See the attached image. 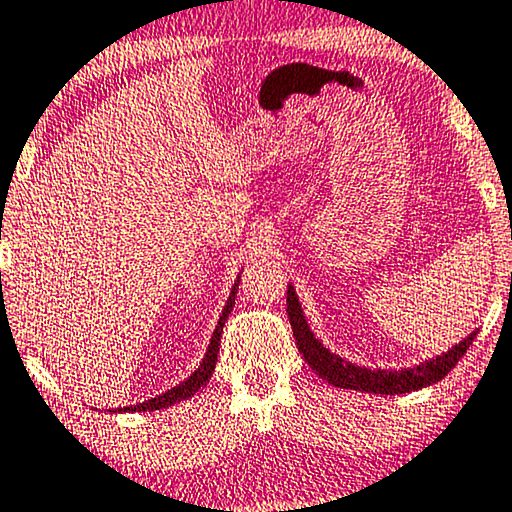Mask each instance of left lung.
I'll return each instance as SVG.
<instances>
[{"mask_svg": "<svg viewBox=\"0 0 512 512\" xmlns=\"http://www.w3.org/2000/svg\"><path fill=\"white\" fill-rule=\"evenodd\" d=\"M287 318H290L294 341L299 345V352L304 355L308 366L318 373L320 378H325L327 383L334 387H343V390H359V392H371V394H406L422 390L443 380L448 373L455 369V364L466 355L469 345L478 331H473L471 336H466L462 343H457L455 348L443 352L441 357L429 359L413 369H401V371H371L364 366H355L345 362L334 352H329L318 338L313 336V331L308 329L304 313H301L299 299L294 294V287L287 285Z\"/></svg>", "mask_w": 512, "mask_h": 512, "instance_id": "1", "label": "left lung"}]
</instances>
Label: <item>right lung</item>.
I'll use <instances>...</instances> for the list:
<instances>
[{"label":"right lung","instance_id":"add662e5","mask_svg":"<svg viewBox=\"0 0 512 512\" xmlns=\"http://www.w3.org/2000/svg\"><path fill=\"white\" fill-rule=\"evenodd\" d=\"M236 292H239V280H236V283H234V290H232V294H229V299H227V306H225V311H222V315H220V320H218V327H215V331H213L211 345H208V350H206V357H204V362L199 364V369L194 371L192 376L185 380V383L176 385L174 390L164 392V394H160V397H155V399H148V401H143V403H136V406H125V408H118V413H148V410H160V408H169V406H174V403H178V401H183V399H190V397H194V394H197V392L201 390V387L206 385V380L211 378V373H213V369H215V362H218V352H220V338H222V327H225V320L229 318V313H232V308H234V299H236Z\"/></svg>","mask_w":512,"mask_h":512}]
</instances>
